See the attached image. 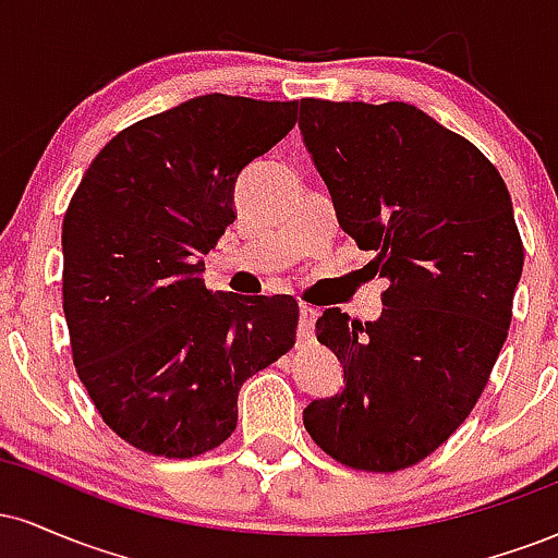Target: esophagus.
Returning <instances> with one entry per match:
<instances>
[{"label":"esophagus","instance_id":"34e87169","mask_svg":"<svg viewBox=\"0 0 558 558\" xmlns=\"http://www.w3.org/2000/svg\"><path fill=\"white\" fill-rule=\"evenodd\" d=\"M317 317H319V312L315 310V306L301 304V310H299V341H310V338L315 336Z\"/></svg>","mask_w":558,"mask_h":558}]
</instances>
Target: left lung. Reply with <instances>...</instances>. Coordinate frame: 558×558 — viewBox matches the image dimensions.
Returning a JSON list of instances; mask_svg holds the SVG:
<instances>
[{
	"instance_id": "obj_1",
	"label": "left lung",
	"mask_w": 558,
	"mask_h": 558,
	"mask_svg": "<svg viewBox=\"0 0 558 558\" xmlns=\"http://www.w3.org/2000/svg\"><path fill=\"white\" fill-rule=\"evenodd\" d=\"M299 131L338 226L388 280L373 323L317 319L343 388L304 427L345 466L403 470L466 420L506 341L524 265L511 196L475 144L407 101L301 99Z\"/></svg>"
}]
</instances>
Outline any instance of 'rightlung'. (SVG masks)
<instances>
[{
  "label": "right lung",
  "instance_id": "1",
  "mask_svg": "<svg viewBox=\"0 0 558 558\" xmlns=\"http://www.w3.org/2000/svg\"><path fill=\"white\" fill-rule=\"evenodd\" d=\"M293 125L296 101L194 96L120 131L70 198L73 362L101 420L141 451H213L235 430L243 383L296 341L291 296H217L202 280L241 170Z\"/></svg>",
  "mask_w": 558,
  "mask_h": 558
}]
</instances>
